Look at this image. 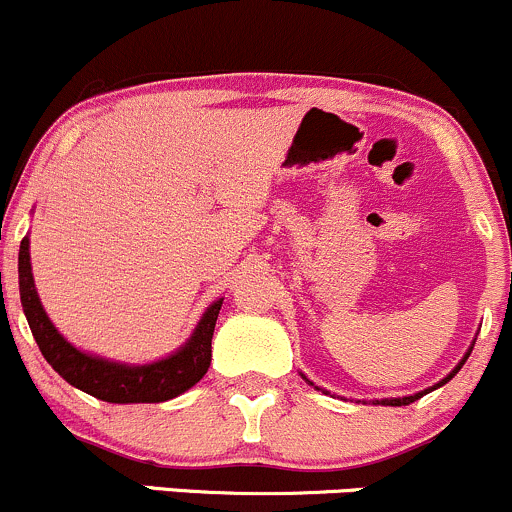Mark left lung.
Returning <instances> with one entry per match:
<instances>
[{
    "label": "left lung",
    "mask_w": 512,
    "mask_h": 512,
    "mask_svg": "<svg viewBox=\"0 0 512 512\" xmlns=\"http://www.w3.org/2000/svg\"><path fill=\"white\" fill-rule=\"evenodd\" d=\"M468 355H471V350H468V352H466V357H463V360L458 362V365H456V370H453V372L449 374V377L444 379V382H439V384H436V387H441V384H446V382H449V379L453 377V374H456L458 370H461V367H463V362L468 360ZM429 392H431V389H426V392H419V394H412V397H399V399H382V404H389V407H407V404L416 402V399H421V397H424V394H429Z\"/></svg>",
    "instance_id": "obj_1"
}]
</instances>
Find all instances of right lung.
Listing matches in <instances>:
<instances>
[{
  "label": "right lung",
  "instance_id": "1",
  "mask_svg": "<svg viewBox=\"0 0 512 512\" xmlns=\"http://www.w3.org/2000/svg\"><path fill=\"white\" fill-rule=\"evenodd\" d=\"M19 293L24 315L29 320L31 335L39 345L41 355L51 367L73 387L83 389L91 397L103 399L110 404H157L175 399L177 394L187 392L199 382L209 370L212 362V335L217 325L221 300L212 305L199 320L197 330L189 337L182 350L170 355L167 360L152 362V365L128 367L118 362L100 360L86 355L66 342L54 328L49 315L39 303L34 288L29 263V239H21L19 246Z\"/></svg>",
  "mask_w": 512,
  "mask_h": 512
}]
</instances>
